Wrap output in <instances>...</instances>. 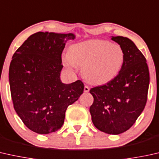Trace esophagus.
Returning a JSON list of instances; mask_svg holds the SVG:
<instances>
[{
	"mask_svg": "<svg viewBox=\"0 0 159 159\" xmlns=\"http://www.w3.org/2000/svg\"><path fill=\"white\" fill-rule=\"evenodd\" d=\"M89 91V87L88 86H87V85H85L84 88V93H88Z\"/></svg>",
	"mask_w": 159,
	"mask_h": 159,
	"instance_id": "esophagus-1",
	"label": "esophagus"
}]
</instances>
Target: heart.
Segmentation results:
<instances>
[{
  "instance_id": "obj_1",
  "label": "heart",
  "mask_w": 159,
  "mask_h": 159,
  "mask_svg": "<svg viewBox=\"0 0 159 159\" xmlns=\"http://www.w3.org/2000/svg\"><path fill=\"white\" fill-rule=\"evenodd\" d=\"M62 62L71 73L82 66V74L87 82L103 84L113 80L124 62V53L118 44L100 39H92L71 46Z\"/></svg>"
}]
</instances>
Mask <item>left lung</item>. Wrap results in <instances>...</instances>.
<instances>
[{
	"instance_id": "1",
	"label": "left lung",
	"mask_w": 159,
	"mask_h": 159,
	"mask_svg": "<svg viewBox=\"0 0 159 159\" xmlns=\"http://www.w3.org/2000/svg\"><path fill=\"white\" fill-rule=\"evenodd\" d=\"M111 39L123 50L124 62L113 80L89 90L94 98L89 112L98 130L118 135L129 129L143 110L150 77L146 59L132 41L123 36Z\"/></svg>"
}]
</instances>
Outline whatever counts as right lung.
<instances>
[{
  "label": "right lung",
  "instance_id": "1",
  "mask_svg": "<svg viewBox=\"0 0 159 159\" xmlns=\"http://www.w3.org/2000/svg\"><path fill=\"white\" fill-rule=\"evenodd\" d=\"M75 39L72 33L37 32L13 55L9 83L13 107L24 125L39 134L61 128L67 107L83 93L81 80L64 84L60 80L65 43Z\"/></svg>",
  "mask_w": 159,
  "mask_h": 159
}]
</instances>
